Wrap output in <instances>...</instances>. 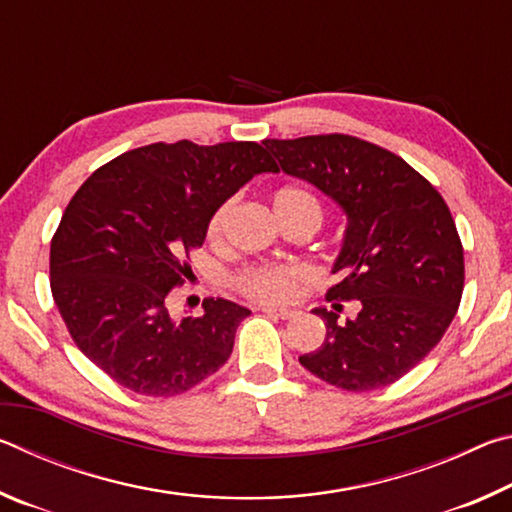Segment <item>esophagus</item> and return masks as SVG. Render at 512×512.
<instances>
[{
  "label": "esophagus",
  "instance_id": "34e87169",
  "mask_svg": "<svg viewBox=\"0 0 512 512\" xmlns=\"http://www.w3.org/2000/svg\"><path fill=\"white\" fill-rule=\"evenodd\" d=\"M264 314H268V316H275V318H282V320H289V318H296L298 316V311H293V309H275V307H266V309H262Z\"/></svg>",
  "mask_w": 512,
  "mask_h": 512
}]
</instances>
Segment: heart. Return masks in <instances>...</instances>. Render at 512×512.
Returning <instances> with one entry per match:
<instances>
[{"instance_id": "obj_1", "label": "heart", "mask_w": 512, "mask_h": 512, "mask_svg": "<svg viewBox=\"0 0 512 512\" xmlns=\"http://www.w3.org/2000/svg\"><path fill=\"white\" fill-rule=\"evenodd\" d=\"M293 203H316L314 196L300 187H282L273 194V210H284ZM235 201H225L216 207L210 223H207V235L219 237L225 221L232 212ZM311 271L302 264H280V266H250L237 277V289L246 298L264 302V305H282L298 296L302 282H307Z\"/></svg>"}]
</instances>
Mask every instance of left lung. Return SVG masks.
<instances>
[{
	"mask_svg": "<svg viewBox=\"0 0 512 512\" xmlns=\"http://www.w3.org/2000/svg\"><path fill=\"white\" fill-rule=\"evenodd\" d=\"M264 146L284 173L320 189L348 219L332 266L341 282L327 300H359L361 311L339 323L336 311L316 307L325 341L300 363L345 391L393 384L436 348L461 302L463 246L447 203L400 155L357 137Z\"/></svg>",
	"mask_w": 512,
	"mask_h": 512,
	"instance_id": "1",
	"label": "left lung"
}]
</instances>
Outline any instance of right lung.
<instances>
[{
  "label": "right lung",
  "mask_w": 512,
  "mask_h": 512,
  "mask_svg": "<svg viewBox=\"0 0 512 512\" xmlns=\"http://www.w3.org/2000/svg\"><path fill=\"white\" fill-rule=\"evenodd\" d=\"M277 164L257 142L149 144L103 164L51 239V293L85 357L140 395L185 393L228 361L250 309L212 298L173 318L189 250L216 207Z\"/></svg>",
  "instance_id": "right-lung-1"
}]
</instances>
